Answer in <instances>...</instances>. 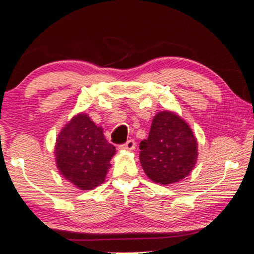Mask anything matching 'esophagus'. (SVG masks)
<instances>
[{
  "mask_svg": "<svg viewBox=\"0 0 254 254\" xmlns=\"http://www.w3.org/2000/svg\"><path fill=\"white\" fill-rule=\"evenodd\" d=\"M121 148L125 150H133L136 148V142L135 140H127L124 144H122Z\"/></svg>",
  "mask_w": 254,
  "mask_h": 254,
  "instance_id": "1",
  "label": "esophagus"
}]
</instances>
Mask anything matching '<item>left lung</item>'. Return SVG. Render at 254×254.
<instances>
[{
    "instance_id": "obj_1",
    "label": "left lung",
    "mask_w": 254,
    "mask_h": 254,
    "mask_svg": "<svg viewBox=\"0 0 254 254\" xmlns=\"http://www.w3.org/2000/svg\"><path fill=\"white\" fill-rule=\"evenodd\" d=\"M197 142L189 125L176 113L163 111L153 118L147 140L140 143V161L153 182H180L193 170Z\"/></svg>"
}]
</instances>
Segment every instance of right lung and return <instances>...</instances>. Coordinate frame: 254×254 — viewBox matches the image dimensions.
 <instances>
[{"mask_svg":"<svg viewBox=\"0 0 254 254\" xmlns=\"http://www.w3.org/2000/svg\"><path fill=\"white\" fill-rule=\"evenodd\" d=\"M55 160L60 175L82 190L104 183L116 147L85 113L73 117L58 136Z\"/></svg>","mask_w":254,"mask_h":254,"instance_id":"1","label":"right lung"}]
</instances>
